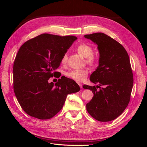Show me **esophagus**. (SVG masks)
Masks as SVG:
<instances>
[{
	"label": "esophagus",
	"instance_id": "obj_1",
	"mask_svg": "<svg viewBox=\"0 0 147 147\" xmlns=\"http://www.w3.org/2000/svg\"><path fill=\"white\" fill-rule=\"evenodd\" d=\"M79 85L80 86V88H82V83H79Z\"/></svg>",
	"mask_w": 147,
	"mask_h": 147
}]
</instances>
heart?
<instances>
[{
  "label": "heart",
  "instance_id": "heart-1",
  "mask_svg": "<svg viewBox=\"0 0 147 147\" xmlns=\"http://www.w3.org/2000/svg\"><path fill=\"white\" fill-rule=\"evenodd\" d=\"M76 51L80 55L86 58V63L90 65H95L98 61V57L93 53L94 49L90 45L87 43L79 44L76 48ZM68 59L67 53H65L61 58V63L65 64ZM89 74L87 69H74L65 73L68 78H70L78 82H82L85 80Z\"/></svg>",
  "mask_w": 147,
  "mask_h": 147
}]
</instances>
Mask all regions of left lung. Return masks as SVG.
Listing matches in <instances>:
<instances>
[{
	"instance_id": "1",
	"label": "left lung",
	"mask_w": 147,
	"mask_h": 147,
	"mask_svg": "<svg viewBox=\"0 0 147 147\" xmlns=\"http://www.w3.org/2000/svg\"><path fill=\"white\" fill-rule=\"evenodd\" d=\"M84 37L98 45L100 55L99 66L90 78L92 82L99 86H83L94 94L86 110L95 120L110 121L118 117L130 101L134 84L130 59L125 48L104 33L86 34Z\"/></svg>"
}]
</instances>
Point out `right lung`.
<instances>
[{
    "label": "right lung",
    "instance_id": "1",
    "mask_svg": "<svg viewBox=\"0 0 147 147\" xmlns=\"http://www.w3.org/2000/svg\"><path fill=\"white\" fill-rule=\"evenodd\" d=\"M76 39L74 36L45 33L21 46L13 66V89L22 110L30 116L51 119L63 107L67 95L80 90L78 83L67 78H61L55 84L48 83Z\"/></svg>",
    "mask_w": 147,
    "mask_h": 147
}]
</instances>
